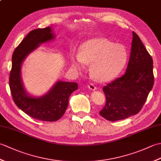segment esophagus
Wrapping results in <instances>:
<instances>
[{"label":"esophagus","mask_w":161,"mask_h":161,"mask_svg":"<svg viewBox=\"0 0 161 161\" xmlns=\"http://www.w3.org/2000/svg\"><path fill=\"white\" fill-rule=\"evenodd\" d=\"M88 88H89L90 90H91V91H95L97 89V88H96V86H95V84H89L88 86Z\"/></svg>","instance_id":"1"}]
</instances>
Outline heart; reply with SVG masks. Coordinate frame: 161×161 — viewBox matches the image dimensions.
I'll use <instances>...</instances> for the list:
<instances>
[{
    "mask_svg": "<svg viewBox=\"0 0 161 161\" xmlns=\"http://www.w3.org/2000/svg\"><path fill=\"white\" fill-rule=\"evenodd\" d=\"M127 60L128 52L125 46L102 38L86 41L81 45L80 53H74L70 56L71 66L77 70L85 69L87 64L91 63V74L100 81L114 80Z\"/></svg>",
    "mask_w": 161,
    "mask_h": 161,
    "instance_id": "obj_1",
    "label": "heart"
}]
</instances>
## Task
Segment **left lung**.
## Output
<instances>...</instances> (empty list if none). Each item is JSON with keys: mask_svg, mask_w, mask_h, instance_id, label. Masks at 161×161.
<instances>
[{"mask_svg": "<svg viewBox=\"0 0 161 161\" xmlns=\"http://www.w3.org/2000/svg\"><path fill=\"white\" fill-rule=\"evenodd\" d=\"M129 61L124 75L103 87L106 104L100 114L109 121L120 120L141 110L153 88V60L139 36L132 32Z\"/></svg>", "mask_w": 161, "mask_h": 161, "instance_id": "obj_1", "label": "left lung"}]
</instances>
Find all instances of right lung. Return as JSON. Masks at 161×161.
Segmentation results:
<instances>
[{
    "instance_id": "1",
    "label": "right lung",
    "mask_w": 161,
    "mask_h": 161,
    "mask_svg": "<svg viewBox=\"0 0 161 161\" xmlns=\"http://www.w3.org/2000/svg\"><path fill=\"white\" fill-rule=\"evenodd\" d=\"M55 38L51 27L30 32L14 51L9 74V88L14 102L27 115L39 120L54 122L60 119L68 105V99L78 88L75 82L57 81L42 96L30 95L25 89L21 78V66L29 54L40 46Z\"/></svg>"
}]
</instances>
